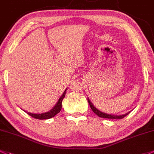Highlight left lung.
<instances>
[{"label":"left lung","instance_id":"obj_1","mask_svg":"<svg viewBox=\"0 0 154 154\" xmlns=\"http://www.w3.org/2000/svg\"><path fill=\"white\" fill-rule=\"evenodd\" d=\"M88 104H89V106L91 107V108L92 111H93L98 116H100V117H102V118H106V119H122V118H124L125 116H126L128 114H129V113H130V112H128V113H127V114H122V115H119V116L112 115V114H106V113L102 112V111H100V110H98L97 108H95L94 106L92 104L91 102L90 101L89 99L88 98Z\"/></svg>","mask_w":154,"mask_h":154}]
</instances>
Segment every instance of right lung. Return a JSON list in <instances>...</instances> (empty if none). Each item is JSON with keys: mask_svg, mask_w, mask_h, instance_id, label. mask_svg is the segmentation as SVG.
Here are the masks:
<instances>
[{"mask_svg": "<svg viewBox=\"0 0 154 154\" xmlns=\"http://www.w3.org/2000/svg\"><path fill=\"white\" fill-rule=\"evenodd\" d=\"M66 91V89L65 90V91L62 94V96L59 98L57 103H56V105L54 106V108H53L51 110H50L49 111H48V112L43 113V114H32V113L27 112V111H25L26 114H28L29 115L32 116V117L35 118V119H50V118L54 117L56 114H57L58 113L61 111V108H62V101L63 100V98L65 97Z\"/></svg>", "mask_w": 154, "mask_h": 154, "instance_id": "add662e5", "label": "right lung"}]
</instances>
